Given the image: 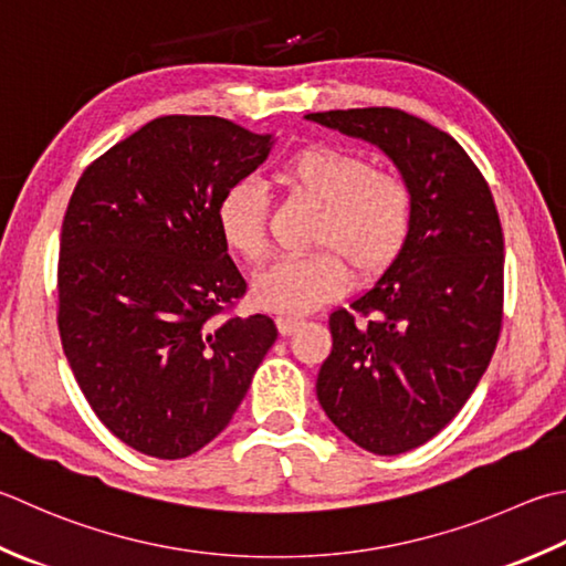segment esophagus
<instances>
[{
	"label": "esophagus",
	"mask_w": 566,
	"mask_h": 566,
	"mask_svg": "<svg viewBox=\"0 0 566 566\" xmlns=\"http://www.w3.org/2000/svg\"><path fill=\"white\" fill-rule=\"evenodd\" d=\"M298 324H302V321L294 316H276V328H280L282 336H292L298 328Z\"/></svg>",
	"instance_id": "34e87169"
}]
</instances>
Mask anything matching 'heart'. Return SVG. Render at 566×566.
Masks as SVG:
<instances>
[{
	"label": "heart",
	"instance_id": "heart-1",
	"mask_svg": "<svg viewBox=\"0 0 566 566\" xmlns=\"http://www.w3.org/2000/svg\"><path fill=\"white\" fill-rule=\"evenodd\" d=\"M280 181L321 206L314 248L306 258L276 260L252 282L254 304L298 316L334 302L350 286L353 272L378 276L400 258L415 226V191L397 171L373 169L360 154L336 144H306L282 164ZM216 230L223 245L245 262L268 254L270 203L252 179L232 181L220 193Z\"/></svg>",
	"mask_w": 566,
	"mask_h": 566
}]
</instances>
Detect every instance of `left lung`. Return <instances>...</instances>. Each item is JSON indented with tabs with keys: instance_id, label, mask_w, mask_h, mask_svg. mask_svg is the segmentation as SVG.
Returning <instances> with one entry per match:
<instances>
[{
	"instance_id": "8db88e82",
	"label": "left lung",
	"mask_w": 566,
	"mask_h": 566,
	"mask_svg": "<svg viewBox=\"0 0 566 566\" xmlns=\"http://www.w3.org/2000/svg\"><path fill=\"white\" fill-rule=\"evenodd\" d=\"M306 119L380 147L415 191L400 258L328 318L334 348L316 395L365 451L395 457L437 437L489 368L503 321V228L461 144L395 107Z\"/></svg>"
}]
</instances>
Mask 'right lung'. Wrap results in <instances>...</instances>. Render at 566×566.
I'll list each match as a JSON object with an SVG mask.
<instances>
[{"mask_svg":"<svg viewBox=\"0 0 566 566\" xmlns=\"http://www.w3.org/2000/svg\"><path fill=\"white\" fill-rule=\"evenodd\" d=\"M272 135L166 115L83 171L61 230L63 353L99 422L154 459L223 431L276 340L270 316L220 321L248 284L216 230L226 188Z\"/></svg>","mask_w":566,"mask_h":566,"instance_id":"1","label":"right lung"}]
</instances>
